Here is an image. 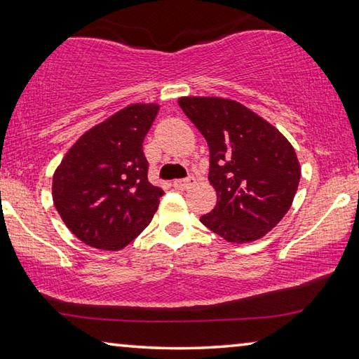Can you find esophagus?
<instances>
[{
    "instance_id": "34e87169",
    "label": "esophagus",
    "mask_w": 359,
    "mask_h": 359,
    "mask_svg": "<svg viewBox=\"0 0 359 359\" xmlns=\"http://www.w3.org/2000/svg\"><path fill=\"white\" fill-rule=\"evenodd\" d=\"M194 184V177H188V179H182V180H174V188H177V190H187V188H190Z\"/></svg>"
}]
</instances>
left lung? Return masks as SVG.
<instances>
[{"instance_id": "8db88e82", "label": "left lung", "mask_w": 359, "mask_h": 359, "mask_svg": "<svg viewBox=\"0 0 359 359\" xmlns=\"http://www.w3.org/2000/svg\"><path fill=\"white\" fill-rule=\"evenodd\" d=\"M179 106L210 151L209 182L217 204L201 223L233 244L261 239L293 204L301 179L293 145L238 101L184 96Z\"/></svg>"}]
</instances>
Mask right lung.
<instances>
[{"instance_id":"add662e5","label":"right lung","mask_w":359,"mask_h":359,"mask_svg":"<svg viewBox=\"0 0 359 359\" xmlns=\"http://www.w3.org/2000/svg\"><path fill=\"white\" fill-rule=\"evenodd\" d=\"M160 106L130 104L77 139L55 169L52 198L76 238L121 250L142 233L165 194L147 179L144 137Z\"/></svg>"}]
</instances>
